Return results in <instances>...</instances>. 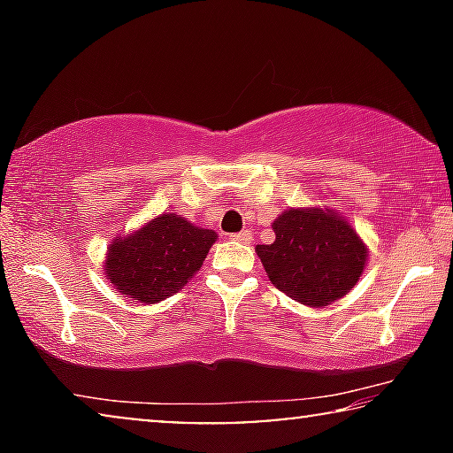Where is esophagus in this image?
<instances>
[{
  "instance_id": "1",
  "label": "esophagus",
  "mask_w": 453,
  "mask_h": 453,
  "mask_svg": "<svg viewBox=\"0 0 453 453\" xmlns=\"http://www.w3.org/2000/svg\"><path fill=\"white\" fill-rule=\"evenodd\" d=\"M231 241H237V243H251V241H253V234H251L250 228H245V231L231 234Z\"/></svg>"
}]
</instances>
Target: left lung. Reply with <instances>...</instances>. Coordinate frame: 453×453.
<instances>
[{"instance_id": "left-lung-1", "label": "left lung", "mask_w": 453, "mask_h": 453, "mask_svg": "<svg viewBox=\"0 0 453 453\" xmlns=\"http://www.w3.org/2000/svg\"><path fill=\"white\" fill-rule=\"evenodd\" d=\"M276 241L257 245L270 282L290 299L326 307L361 278L367 245L350 222L327 208H288L272 222Z\"/></svg>"}]
</instances>
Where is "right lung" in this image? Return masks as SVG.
<instances>
[{
    "label": "right lung",
    "instance_id": "add662e5",
    "mask_svg": "<svg viewBox=\"0 0 453 453\" xmlns=\"http://www.w3.org/2000/svg\"><path fill=\"white\" fill-rule=\"evenodd\" d=\"M216 233L165 212L138 231L111 241L104 274L111 284L140 303H160L181 290L202 268Z\"/></svg>",
    "mask_w": 453,
    "mask_h": 453
}]
</instances>
